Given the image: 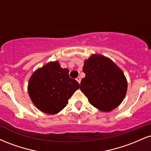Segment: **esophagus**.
I'll return each instance as SVG.
<instances>
[{"label":"esophagus","instance_id":"1","mask_svg":"<svg viewBox=\"0 0 151 151\" xmlns=\"http://www.w3.org/2000/svg\"><path fill=\"white\" fill-rule=\"evenodd\" d=\"M76 80H77L78 82H79V84H80V82H81V78L80 77H78L77 79H76Z\"/></svg>","mask_w":151,"mask_h":151}]
</instances>
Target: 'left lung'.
I'll use <instances>...</instances> for the list:
<instances>
[{"label": "left lung", "mask_w": 151, "mask_h": 151, "mask_svg": "<svg viewBox=\"0 0 151 151\" xmlns=\"http://www.w3.org/2000/svg\"><path fill=\"white\" fill-rule=\"evenodd\" d=\"M80 89L91 105L102 111H111L121 104L127 91L122 70L111 60L92 55L84 61Z\"/></svg>", "instance_id": "obj_1"}]
</instances>
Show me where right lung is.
<instances>
[{
    "label": "right lung",
    "mask_w": 151,
    "mask_h": 151,
    "mask_svg": "<svg viewBox=\"0 0 151 151\" xmlns=\"http://www.w3.org/2000/svg\"><path fill=\"white\" fill-rule=\"evenodd\" d=\"M79 84L69 76V70L58 61L50 62L38 69L30 78L27 86L32 103L41 111L58 114L67 106Z\"/></svg>",
    "instance_id": "right-lung-1"
}]
</instances>
